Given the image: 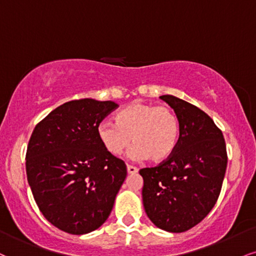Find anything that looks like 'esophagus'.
Listing matches in <instances>:
<instances>
[{"label":"esophagus","instance_id":"obj_1","mask_svg":"<svg viewBox=\"0 0 256 256\" xmlns=\"http://www.w3.org/2000/svg\"><path fill=\"white\" fill-rule=\"evenodd\" d=\"M128 174H136L137 172H138V169L136 168V167H134V166H130V164H128Z\"/></svg>","mask_w":256,"mask_h":256}]
</instances>
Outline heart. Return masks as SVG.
Listing matches in <instances>:
<instances>
[{
  "label": "heart",
  "instance_id": "1",
  "mask_svg": "<svg viewBox=\"0 0 256 256\" xmlns=\"http://www.w3.org/2000/svg\"><path fill=\"white\" fill-rule=\"evenodd\" d=\"M116 120H104L98 128V140L110 155H122L134 140L132 158L162 162L178 146L180 124L170 107L134 101L120 110Z\"/></svg>",
  "mask_w": 256,
  "mask_h": 256
}]
</instances>
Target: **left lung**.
I'll list each match as a JSON object with an SVG mask.
<instances>
[{
    "label": "left lung",
    "instance_id": "8db88e82",
    "mask_svg": "<svg viewBox=\"0 0 256 256\" xmlns=\"http://www.w3.org/2000/svg\"><path fill=\"white\" fill-rule=\"evenodd\" d=\"M160 98L174 110L180 136L170 158L140 170L143 205L160 229L184 232L204 220L220 196L228 163L226 140L204 110L173 95Z\"/></svg>",
    "mask_w": 256,
    "mask_h": 256
}]
</instances>
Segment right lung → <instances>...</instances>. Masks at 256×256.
I'll return each instance as SVG.
<instances>
[{
    "label": "right lung",
    "mask_w": 256,
    "mask_h": 256,
    "mask_svg": "<svg viewBox=\"0 0 256 256\" xmlns=\"http://www.w3.org/2000/svg\"><path fill=\"white\" fill-rule=\"evenodd\" d=\"M116 107L113 101L72 100L33 130L27 180L42 216L62 232H94L112 211L128 170L101 144L98 128Z\"/></svg>",
    "instance_id": "add662e5"
}]
</instances>
